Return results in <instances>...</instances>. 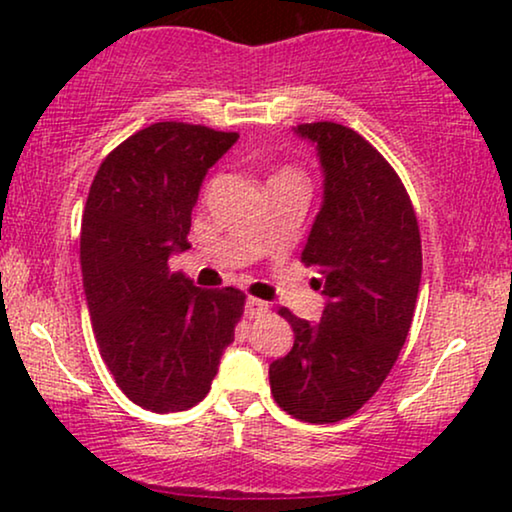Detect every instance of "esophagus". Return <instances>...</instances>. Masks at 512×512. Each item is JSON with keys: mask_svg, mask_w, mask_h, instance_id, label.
<instances>
[{"mask_svg": "<svg viewBox=\"0 0 512 512\" xmlns=\"http://www.w3.org/2000/svg\"><path fill=\"white\" fill-rule=\"evenodd\" d=\"M265 312H268V303H263V300H258V298H247V303H244V314H247L249 319L263 317Z\"/></svg>", "mask_w": 512, "mask_h": 512, "instance_id": "obj_1", "label": "esophagus"}]
</instances>
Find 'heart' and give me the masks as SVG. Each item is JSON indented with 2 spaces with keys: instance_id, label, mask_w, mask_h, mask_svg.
<instances>
[{
  "instance_id": "b5f03b06",
  "label": "heart",
  "mask_w": 512,
  "mask_h": 512,
  "mask_svg": "<svg viewBox=\"0 0 512 512\" xmlns=\"http://www.w3.org/2000/svg\"><path fill=\"white\" fill-rule=\"evenodd\" d=\"M275 177H298V172H293V170H282V172H277Z\"/></svg>"
}]
</instances>
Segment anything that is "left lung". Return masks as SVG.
<instances>
[{
  "mask_svg": "<svg viewBox=\"0 0 512 512\" xmlns=\"http://www.w3.org/2000/svg\"><path fill=\"white\" fill-rule=\"evenodd\" d=\"M317 146L324 200L303 263L326 298L319 324L279 314L291 352L270 363L277 405L300 422L354 415L387 380L408 338L422 279V240L408 191L359 132L324 121L293 128Z\"/></svg>",
  "mask_w": 512,
  "mask_h": 512,
  "instance_id": "1",
  "label": "left lung"
}]
</instances>
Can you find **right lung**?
<instances>
[{
  "label": "right lung",
  "mask_w": 512,
  "mask_h": 512,
  "mask_svg": "<svg viewBox=\"0 0 512 512\" xmlns=\"http://www.w3.org/2000/svg\"><path fill=\"white\" fill-rule=\"evenodd\" d=\"M237 137L153 123L102 160L83 209V291L100 354L123 394L160 415L209 394L244 310L240 289H198L167 265L191 249L202 181Z\"/></svg>",
  "instance_id": "1"
}]
</instances>
